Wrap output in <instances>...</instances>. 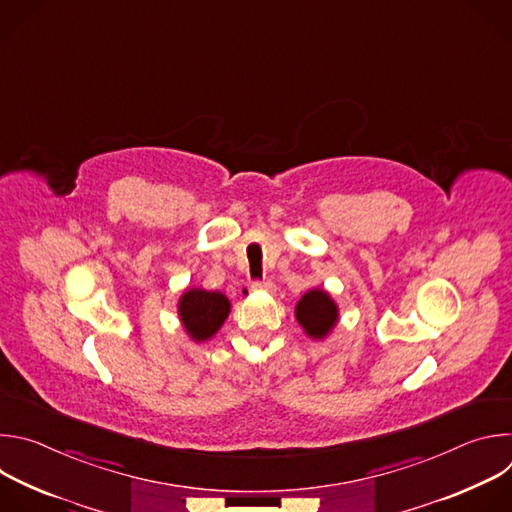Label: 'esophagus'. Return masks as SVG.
Segmentation results:
<instances>
[{"instance_id": "esophagus-1", "label": "esophagus", "mask_w": 512, "mask_h": 512, "mask_svg": "<svg viewBox=\"0 0 512 512\" xmlns=\"http://www.w3.org/2000/svg\"><path fill=\"white\" fill-rule=\"evenodd\" d=\"M251 287H253L255 291H269V294H273V291H275L273 281H255Z\"/></svg>"}]
</instances>
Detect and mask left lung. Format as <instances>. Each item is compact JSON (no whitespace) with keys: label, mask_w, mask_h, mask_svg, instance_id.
Instances as JSON below:
<instances>
[{"label":"left lung","mask_w":512,"mask_h":512,"mask_svg":"<svg viewBox=\"0 0 512 512\" xmlns=\"http://www.w3.org/2000/svg\"><path fill=\"white\" fill-rule=\"evenodd\" d=\"M296 320L312 340H324L340 320L338 304L326 289L312 287L296 304Z\"/></svg>","instance_id":"8db88e82"}]
</instances>
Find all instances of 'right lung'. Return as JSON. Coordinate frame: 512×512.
Segmentation results:
<instances>
[{"instance_id":"1","label":"right lung","mask_w":512,"mask_h":512,"mask_svg":"<svg viewBox=\"0 0 512 512\" xmlns=\"http://www.w3.org/2000/svg\"><path fill=\"white\" fill-rule=\"evenodd\" d=\"M231 314V300L221 291L188 287L178 300V318L192 342H206L223 328Z\"/></svg>"}]
</instances>
